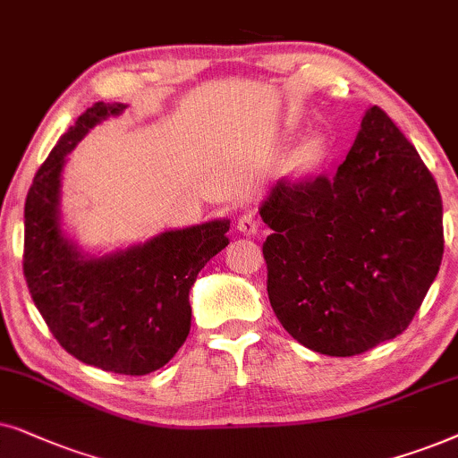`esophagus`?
<instances>
[{"label":"esophagus","instance_id":"esophagus-1","mask_svg":"<svg viewBox=\"0 0 458 458\" xmlns=\"http://www.w3.org/2000/svg\"><path fill=\"white\" fill-rule=\"evenodd\" d=\"M259 219L255 216V211H245L241 213L239 219H236V230L242 234H255L258 233Z\"/></svg>","mask_w":458,"mask_h":458}]
</instances>
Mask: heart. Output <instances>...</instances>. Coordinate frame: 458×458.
<instances>
[{
    "label": "heart",
    "instance_id": "1",
    "mask_svg": "<svg viewBox=\"0 0 458 458\" xmlns=\"http://www.w3.org/2000/svg\"><path fill=\"white\" fill-rule=\"evenodd\" d=\"M320 157V144L316 142V140H310V142L303 144L301 148V158L303 161H316V158Z\"/></svg>",
    "mask_w": 458,
    "mask_h": 458
}]
</instances>
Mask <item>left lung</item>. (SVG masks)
I'll return each instance as SVG.
<instances>
[{
    "label": "left lung",
    "instance_id": "8db88e82",
    "mask_svg": "<svg viewBox=\"0 0 458 458\" xmlns=\"http://www.w3.org/2000/svg\"><path fill=\"white\" fill-rule=\"evenodd\" d=\"M270 306L293 339L358 356L406 331L444 253L434 175L379 106L335 174L280 180L261 205Z\"/></svg>",
    "mask_w": 458,
    "mask_h": 458
}]
</instances>
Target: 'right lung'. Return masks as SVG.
I'll return each mask as SVG.
<instances>
[{"mask_svg":"<svg viewBox=\"0 0 458 458\" xmlns=\"http://www.w3.org/2000/svg\"><path fill=\"white\" fill-rule=\"evenodd\" d=\"M125 105L96 102L41 163L24 203L22 270L47 328L71 356L119 375L165 367L191 331L188 293L228 245V219L169 230L102 258H85L58 222L64 157L102 119Z\"/></svg>","mask_w":458,"mask_h":458,"instance_id":"add662e5","label":"right lung"}]
</instances>
